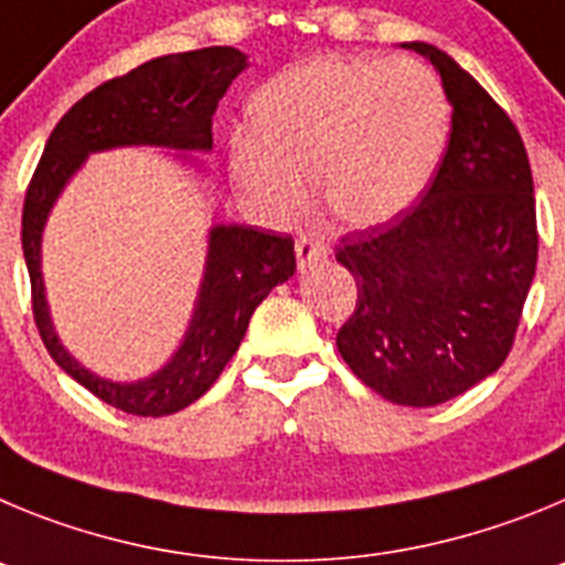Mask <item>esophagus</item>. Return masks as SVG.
<instances>
[{"label": "esophagus", "instance_id": "obj_1", "mask_svg": "<svg viewBox=\"0 0 565 565\" xmlns=\"http://www.w3.org/2000/svg\"><path fill=\"white\" fill-rule=\"evenodd\" d=\"M295 258H298V273H307L312 270L315 264L327 258V247H320L312 238H298L295 242Z\"/></svg>", "mask_w": 565, "mask_h": 565}]
</instances>
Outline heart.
<instances>
[{"label":"heart","mask_w":565,"mask_h":565,"mask_svg":"<svg viewBox=\"0 0 565 565\" xmlns=\"http://www.w3.org/2000/svg\"><path fill=\"white\" fill-rule=\"evenodd\" d=\"M258 131L227 143L231 177L267 222L303 200V171L349 227L408 211L439 171L454 109L441 81L414 58L318 55L270 78L253 98Z\"/></svg>","instance_id":"b5f03b06"}]
</instances>
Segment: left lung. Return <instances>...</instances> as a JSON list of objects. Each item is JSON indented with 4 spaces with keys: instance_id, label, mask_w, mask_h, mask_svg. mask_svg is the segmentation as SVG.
Instances as JSON below:
<instances>
[{
    "instance_id": "1",
    "label": "left lung",
    "mask_w": 565,
    "mask_h": 565,
    "mask_svg": "<svg viewBox=\"0 0 565 565\" xmlns=\"http://www.w3.org/2000/svg\"><path fill=\"white\" fill-rule=\"evenodd\" d=\"M439 73L450 143L419 205L345 236L358 309L338 352L394 405L430 408L501 369L537 267L535 188L515 124L447 53L405 42Z\"/></svg>"
}]
</instances>
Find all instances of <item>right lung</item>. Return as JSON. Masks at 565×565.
Returning <instances> with one entry per match:
<instances>
[{
	"instance_id": "1",
	"label": "right lung",
	"mask_w": 565,
	"mask_h": 565,
	"mask_svg": "<svg viewBox=\"0 0 565 565\" xmlns=\"http://www.w3.org/2000/svg\"><path fill=\"white\" fill-rule=\"evenodd\" d=\"M247 67L250 64L242 50L205 47L160 55L120 78L106 81L58 120L24 196L22 250L33 287L39 334L50 358L75 383L126 414H177L220 380L258 303L278 284L292 278V238L236 222L211 225L194 312L180 345L149 377L118 383L75 360L55 332L42 273L44 227L64 188L84 169L89 154L115 149H166V154L174 150L171 160L196 177H205V162L196 154L213 149V111L233 78Z\"/></svg>"
}]
</instances>
